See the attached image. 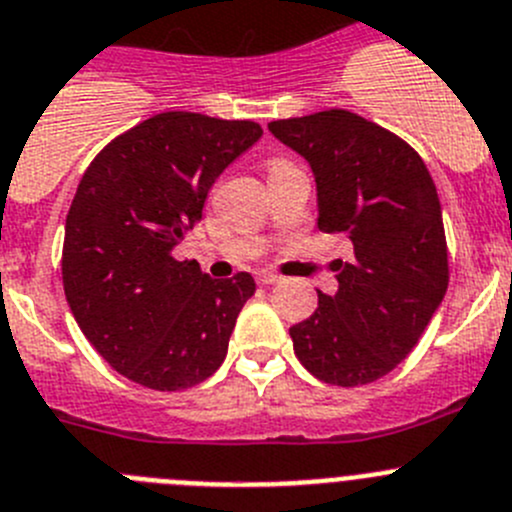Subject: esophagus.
Masks as SVG:
<instances>
[{"instance_id":"34e87169","label":"esophagus","mask_w":512,"mask_h":512,"mask_svg":"<svg viewBox=\"0 0 512 512\" xmlns=\"http://www.w3.org/2000/svg\"><path fill=\"white\" fill-rule=\"evenodd\" d=\"M255 278H257V283L260 285H278L280 280V275H275V273H270V270H260V273H255Z\"/></svg>"}]
</instances>
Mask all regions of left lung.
<instances>
[{
  "label": "left lung",
  "instance_id": "8db88e82",
  "mask_svg": "<svg viewBox=\"0 0 512 512\" xmlns=\"http://www.w3.org/2000/svg\"><path fill=\"white\" fill-rule=\"evenodd\" d=\"M267 127L311 163L321 232L352 245L339 290L290 326L296 357L321 382L370 385L413 352L449 285L439 193L408 142L347 109Z\"/></svg>",
  "mask_w": 512,
  "mask_h": 512
}]
</instances>
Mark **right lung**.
Returning <instances> with one entry per match:
<instances>
[{
    "label": "right lung",
    "mask_w": 512,
    "mask_h": 512,
    "mask_svg": "<svg viewBox=\"0 0 512 512\" xmlns=\"http://www.w3.org/2000/svg\"><path fill=\"white\" fill-rule=\"evenodd\" d=\"M260 135L250 119L155 114L114 137L78 183L63 290L91 347L142 388H193L227 357L255 280L209 278L196 260H176L173 247L201 222L222 170Z\"/></svg>",
    "instance_id": "obj_1"
}]
</instances>
